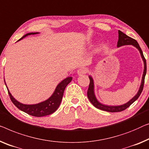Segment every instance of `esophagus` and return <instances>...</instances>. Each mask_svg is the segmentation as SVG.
<instances>
[{"mask_svg": "<svg viewBox=\"0 0 149 149\" xmlns=\"http://www.w3.org/2000/svg\"><path fill=\"white\" fill-rule=\"evenodd\" d=\"M88 69L86 67H81L77 70V74L79 75H82L84 74H86L87 72Z\"/></svg>", "mask_w": 149, "mask_h": 149, "instance_id": "esophagus-1", "label": "esophagus"}]
</instances>
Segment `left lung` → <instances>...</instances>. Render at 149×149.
I'll list each match as a JSON object with an SVG mask.
<instances>
[{
	"mask_svg": "<svg viewBox=\"0 0 149 149\" xmlns=\"http://www.w3.org/2000/svg\"><path fill=\"white\" fill-rule=\"evenodd\" d=\"M124 45H133L134 46H135L136 48L139 49L140 51V53H141V56L143 58V60L144 61V72L143 75V79H142V83L140 87V89L139 92L137 93V94L134 97L132 100H130L128 103H125L124 105H119V106H108V105H105L98 102L95 96L94 91H93V79L91 77H89L90 83L89 85V88H88L87 91V97L89 98L90 102L92 103L93 105H94L96 108H98L100 109H101L103 111H109V112H119L124 111L125 109L128 108V107L130 106V105H132V103L134 102V101L137 100L138 98L139 97V96L141 95L142 91L143 90L144 87V78H145V75L146 73V59L144 58L143 55V52L142 51V49L140 47L139 44H138L136 40H134L132 38L129 37L126 34L123 33L121 31H118V47H120L122 46H124Z\"/></svg>",
	"mask_w": 149,
	"mask_h": 149,
	"instance_id": "obj_1",
	"label": "left lung"
}]
</instances>
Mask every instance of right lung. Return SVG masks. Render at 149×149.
Returning <instances> with one entry per match:
<instances>
[{
  "instance_id": "right-lung-1",
  "label": "right lung",
  "mask_w": 149,
  "mask_h": 149,
  "mask_svg": "<svg viewBox=\"0 0 149 149\" xmlns=\"http://www.w3.org/2000/svg\"><path fill=\"white\" fill-rule=\"evenodd\" d=\"M36 33H27L24 36H23L21 39H19V40H21V39H23L28 35H31V34L33 35V34ZM72 79V77H67L66 79L63 80L61 83L58 84L54 93L52 95L48 100L43 101L42 103H38V104L25 105L19 103V101L15 100L13 97L10 93L9 91L7 89L8 95H9L10 100H11L13 103L15 105L17 108L20 109V110L24 111L25 113H27V114L32 116H35V117H42V116L52 114L58 108L60 103H61L62 97H63L64 89H65L66 86L68 85V84L70 83Z\"/></svg>"
}]
</instances>
